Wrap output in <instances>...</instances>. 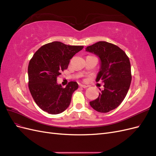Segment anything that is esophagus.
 <instances>
[{
  "instance_id": "1",
  "label": "esophagus",
  "mask_w": 156,
  "mask_h": 156,
  "mask_svg": "<svg viewBox=\"0 0 156 156\" xmlns=\"http://www.w3.org/2000/svg\"><path fill=\"white\" fill-rule=\"evenodd\" d=\"M79 87H81V88H87V87H88L87 85H85V84H79Z\"/></svg>"
}]
</instances>
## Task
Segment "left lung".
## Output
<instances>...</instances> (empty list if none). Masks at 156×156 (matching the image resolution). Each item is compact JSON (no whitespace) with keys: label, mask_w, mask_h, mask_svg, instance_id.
I'll return each instance as SVG.
<instances>
[{"label":"left lung","mask_w":156,"mask_h":156,"mask_svg":"<svg viewBox=\"0 0 156 156\" xmlns=\"http://www.w3.org/2000/svg\"><path fill=\"white\" fill-rule=\"evenodd\" d=\"M85 49L100 58L96 81L104 83V90L90 105L98 112H108L120 105L128 92L131 81L129 59L123 50L107 41H98Z\"/></svg>","instance_id":"1"}]
</instances>
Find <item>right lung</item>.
I'll return each instance as SVG.
<instances>
[{
    "label": "right lung",
    "mask_w": 156,
    "mask_h": 156,
    "mask_svg": "<svg viewBox=\"0 0 156 156\" xmlns=\"http://www.w3.org/2000/svg\"><path fill=\"white\" fill-rule=\"evenodd\" d=\"M83 48L53 41L41 46L30 60L28 75L30 94L36 104L49 114H59L69 107L78 84L71 81L62 88L56 78L68 68L70 59Z\"/></svg>",
    "instance_id": "obj_1"
}]
</instances>
